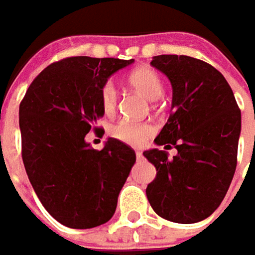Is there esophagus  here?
I'll list each match as a JSON object with an SVG mask.
<instances>
[{
    "mask_svg": "<svg viewBox=\"0 0 255 255\" xmlns=\"http://www.w3.org/2000/svg\"><path fill=\"white\" fill-rule=\"evenodd\" d=\"M135 156H137V160H142V158H144L141 151H135Z\"/></svg>",
    "mask_w": 255,
    "mask_h": 255,
    "instance_id": "1",
    "label": "esophagus"
}]
</instances>
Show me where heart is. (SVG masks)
<instances>
[{"mask_svg": "<svg viewBox=\"0 0 255 255\" xmlns=\"http://www.w3.org/2000/svg\"><path fill=\"white\" fill-rule=\"evenodd\" d=\"M129 83L147 99L156 101L163 94V82L157 73L150 68H140L129 75ZM118 89L113 81H107L101 88V107L111 114L117 107ZM153 132V127L147 123H132L121 120L111 128V135L129 145H140Z\"/></svg>", "mask_w": 255, "mask_h": 255, "instance_id": "b5f03b06", "label": "heart"}]
</instances>
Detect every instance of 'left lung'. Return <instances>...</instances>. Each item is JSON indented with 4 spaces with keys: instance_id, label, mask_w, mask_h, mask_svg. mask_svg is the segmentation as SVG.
Masks as SVG:
<instances>
[{
    "instance_id": "obj_1",
    "label": "left lung",
    "mask_w": 255,
    "mask_h": 255,
    "mask_svg": "<svg viewBox=\"0 0 255 255\" xmlns=\"http://www.w3.org/2000/svg\"><path fill=\"white\" fill-rule=\"evenodd\" d=\"M151 66L167 76L173 89L172 114L154 138L177 154L151 148L142 154L157 176L147 186L148 202L158 217L195 224L212 215L231 185L241 111L221 72L190 56L160 54Z\"/></svg>"
}]
</instances>
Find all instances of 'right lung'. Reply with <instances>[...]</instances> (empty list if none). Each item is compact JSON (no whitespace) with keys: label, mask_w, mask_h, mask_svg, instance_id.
Wrapping results in <instances>:
<instances>
[{"label":"right lung","mask_w":255,"mask_h":255,"mask_svg":"<svg viewBox=\"0 0 255 255\" xmlns=\"http://www.w3.org/2000/svg\"><path fill=\"white\" fill-rule=\"evenodd\" d=\"M131 63L134 59H63L38 75L20 104L25 172L41 205L65 227L108 222L135 163L134 150L117 138L102 150L85 140L105 113L102 85Z\"/></svg>","instance_id":"right-lung-1"}]
</instances>
